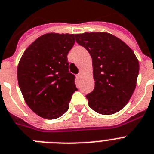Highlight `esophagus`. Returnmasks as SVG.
Segmentation results:
<instances>
[{
    "label": "esophagus",
    "mask_w": 154,
    "mask_h": 154,
    "mask_svg": "<svg viewBox=\"0 0 154 154\" xmlns=\"http://www.w3.org/2000/svg\"><path fill=\"white\" fill-rule=\"evenodd\" d=\"M76 77H77L78 79H80L81 77H82V74H81V73H79V74L76 75Z\"/></svg>",
    "instance_id": "obj_1"
}]
</instances>
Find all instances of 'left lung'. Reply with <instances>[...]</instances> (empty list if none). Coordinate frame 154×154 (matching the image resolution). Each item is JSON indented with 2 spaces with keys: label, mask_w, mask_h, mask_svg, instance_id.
Listing matches in <instances>:
<instances>
[{
  "label": "left lung",
  "mask_w": 154,
  "mask_h": 154,
  "mask_svg": "<svg viewBox=\"0 0 154 154\" xmlns=\"http://www.w3.org/2000/svg\"><path fill=\"white\" fill-rule=\"evenodd\" d=\"M76 42L92 57L95 86L86 96L91 109L112 115L127 104L136 86L140 64L126 43L107 32L76 34Z\"/></svg>",
  "instance_id": "obj_1"
}]
</instances>
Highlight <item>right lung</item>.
<instances>
[{"instance_id":"right-lung-1","label":"right lung","mask_w":154,"mask_h":154,"mask_svg":"<svg viewBox=\"0 0 154 154\" xmlns=\"http://www.w3.org/2000/svg\"><path fill=\"white\" fill-rule=\"evenodd\" d=\"M74 43L73 34L47 33L21 57L17 72L21 92L30 109L42 118L55 119L64 115L78 90L67 58Z\"/></svg>"}]
</instances>
